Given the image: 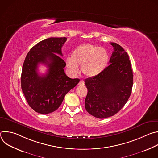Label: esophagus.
Instances as JSON below:
<instances>
[{"mask_svg": "<svg viewBox=\"0 0 158 158\" xmlns=\"http://www.w3.org/2000/svg\"><path fill=\"white\" fill-rule=\"evenodd\" d=\"M84 81L83 80H81L79 83V85H84Z\"/></svg>", "mask_w": 158, "mask_h": 158, "instance_id": "34e87169", "label": "esophagus"}]
</instances>
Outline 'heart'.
Masks as SVG:
<instances>
[{"label":"heart","instance_id":"1","mask_svg":"<svg viewBox=\"0 0 158 158\" xmlns=\"http://www.w3.org/2000/svg\"><path fill=\"white\" fill-rule=\"evenodd\" d=\"M108 62L109 55L104 49L93 44H84L73 51L71 59L67 60V65L74 74L79 72L78 65H81L85 76L94 77L106 68Z\"/></svg>","mask_w":158,"mask_h":158}]
</instances>
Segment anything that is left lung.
Segmentation results:
<instances>
[{
  "label": "left lung",
  "mask_w": 158,
  "mask_h": 158,
  "mask_svg": "<svg viewBox=\"0 0 158 158\" xmlns=\"http://www.w3.org/2000/svg\"><path fill=\"white\" fill-rule=\"evenodd\" d=\"M114 51L110 64L98 75L85 80L87 94L85 107L99 119L114 116L124 107L131 94L133 74L129 56L120 45L110 42Z\"/></svg>",
  "instance_id": "left-lung-1"
}]
</instances>
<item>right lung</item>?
I'll list each match as a JSON object with an SVG mask.
<instances>
[{
  "label": "right lung",
  "mask_w": 158,
  "mask_h": 158,
  "mask_svg": "<svg viewBox=\"0 0 158 158\" xmlns=\"http://www.w3.org/2000/svg\"><path fill=\"white\" fill-rule=\"evenodd\" d=\"M66 37H51L32 47L22 66L21 87L30 107L38 113L47 114L57 110L71 89L79 82L65 74L66 64L62 47ZM39 63L46 64L48 69L44 75L37 73Z\"/></svg>",
  "instance_id": "obj_1"
}]
</instances>
